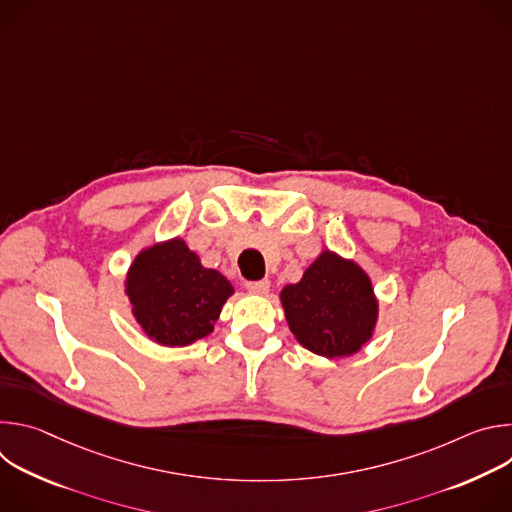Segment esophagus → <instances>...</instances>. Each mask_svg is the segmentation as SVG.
I'll use <instances>...</instances> for the list:
<instances>
[{
  "label": "esophagus",
  "instance_id": "obj_1",
  "mask_svg": "<svg viewBox=\"0 0 512 512\" xmlns=\"http://www.w3.org/2000/svg\"><path fill=\"white\" fill-rule=\"evenodd\" d=\"M245 287L251 291V294H259V296H263V294H267V291H269V279L247 281V283H245Z\"/></svg>",
  "mask_w": 512,
  "mask_h": 512
}]
</instances>
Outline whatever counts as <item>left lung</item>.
Here are the masks:
<instances>
[{
  "label": "left lung",
  "mask_w": 512,
  "mask_h": 512,
  "mask_svg": "<svg viewBox=\"0 0 512 512\" xmlns=\"http://www.w3.org/2000/svg\"><path fill=\"white\" fill-rule=\"evenodd\" d=\"M281 304L298 342L328 358L350 356L367 344L379 312L369 275L330 251L306 269L300 283L283 287Z\"/></svg>",
  "instance_id": "1"
}]
</instances>
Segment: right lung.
I'll return each instance as SVG.
<instances>
[{
	"label": "right lung",
	"instance_id": "add662e5",
	"mask_svg": "<svg viewBox=\"0 0 512 512\" xmlns=\"http://www.w3.org/2000/svg\"><path fill=\"white\" fill-rule=\"evenodd\" d=\"M233 285L204 269L182 239L141 251L127 275L133 316L152 340L186 346L212 332Z\"/></svg>",
	"mask_w": 512,
	"mask_h": 512
}]
</instances>
